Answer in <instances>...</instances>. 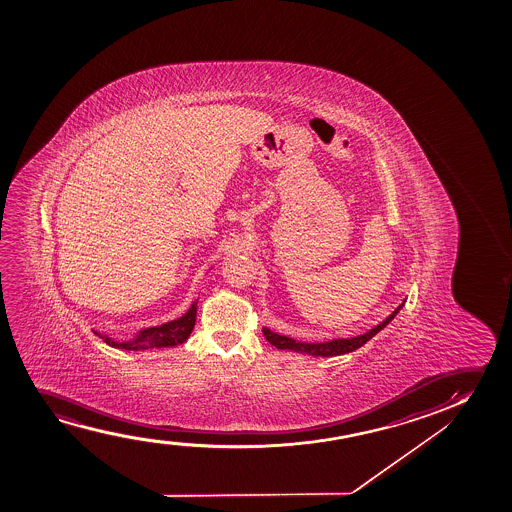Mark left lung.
Wrapping results in <instances>:
<instances>
[{"label":"left lung","instance_id":"obj_1","mask_svg":"<svg viewBox=\"0 0 512 512\" xmlns=\"http://www.w3.org/2000/svg\"><path fill=\"white\" fill-rule=\"evenodd\" d=\"M400 308H402V304L393 311L392 315L386 318L385 322L379 323L374 329L365 332L362 336L350 337V339H334V341H327V343H301V341H295L292 337L280 336L273 330L262 329V332H264L267 341L276 346L278 350L297 351V353H306L311 357H336V355H344V353H350V351L358 350L360 346H364L369 339L378 334L379 330L385 329L386 325L392 322Z\"/></svg>","mask_w":512,"mask_h":512}]
</instances>
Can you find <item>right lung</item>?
Instances as JSON below:
<instances>
[{
    "label": "right lung",
    "mask_w": 512,
    "mask_h": 512,
    "mask_svg": "<svg viewBox=\"0 0 512 512\" xmlns=\"http://www.w3.org/2000/svg\"><path fill=\"white\" fill-rule=\"evenodd\" d=\"M196 315L197 302H194L182 318L164 323V325H159V327L141 330L140 334L134 337L133 341L119 343V341H113L112 337L101 336V334H98V336L108 346L120 348V350L145 351L152 350V348H168V346H176V344H182L187 341V337L190 336V332L194 330V325H196Z\"/></svg>",
    "instance_id": "1"
}]
</instances>
